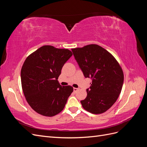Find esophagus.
Masks as SVG:
<instances>
[{
	"instance_id": "34e87169",
	"label": "esophagus",
	"mask_w": 147,
	"mask_h": 147,
	"mask_svg": "<svg viewBox=\"0 0 147 147\" xmlns=\"http://www.w3.org/2000/svg\"><path fill=\"white\" fill-rule=\"evenodd\" d=\"M78 88H74V92H77V91H78Z\"/></svg>"
}]
</instances>
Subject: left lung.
Returning a JSON list of instances; mask_svg holds the SVG:
<instances>
[{"label":"left lung","mask_w":147,"mask_h":147,"mask_svg":"<svg viewBox=\"0 0 147 147\" xmlns=\"http://www.w3.org/2000/svg\"><path fill=\"white\" fill-rule=\"evenodd\" d=\"M72 51L84 77L92 79L86 97L80 101L82 107L93 114L106 112L121 91L124 74L121 66L112 54L96 44Z\"/></svg>","instance_id":"obj_1"}]
</instances>
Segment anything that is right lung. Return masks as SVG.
<instances>
[{
	"label": "right lung",
	"mask_w": 147,
	"mask_h": 147,
	"mask_svg": "<svg viewBox=\"0 0 147 147\" xmlns=\"http://www.w3.org/2000/svg\"><path fill=\"white\" fill-rule=\"evenodd\" d=\"M72 56L68 49L44 45L26 59L21 70L22 89L28 103L37 113L53 117L64 109L74 89L62 86L57 79Z\"/></svg>",
	"instance_id": "obj_1"
}]
</instances>
